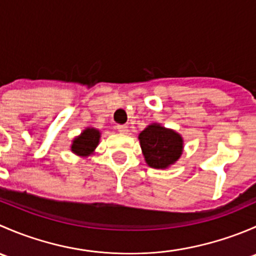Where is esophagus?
Wrapping results in <instances>:
<instances>
[{
	"label": "esophagus",
	"mask_w": 256,
	"mask_h": 256,
	"mask_svg": "<svg viewBox=\"0 0 256 256\" xmlns=\"http://www.w3.org/2000/svg\"><path fill=\"white\" fill-rule=\"evenodd\" d=\"M116 128H118V132H121V134H128V128L126 125H118L116 126Z\"/></svg>",
	"instance_id": "obj_1"
}]
</instances>
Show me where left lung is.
<instances>
[{"mask_svg": "<svg viewBox=\"0 0 256 256\" xmlns=\"http://www.w3.org/2000/svg\"><path fill=\"white\" fill-rule=\"evenodd\" d=\"M144 160L152 168H166L182 154V138L174 131L154 124L138 136Z\"/></svg>", "mask_w": 256, "mask_h": 256, "instance_id": "8db88e82", "label": "left lung"}]
</instances>
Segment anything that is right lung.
<instances>
[{"label": "right lung", "mask_w": 256, "mask_h": 256, "mask_svg": "<svg viewBox=\"0 0 256 256\" xmlns=\"http://www.w3.org/2000/svg\"><path fill=\"white\" fill-rule=\"evenodd\" d=\"M100 132L95 128H86L82 135L78 136L72 144V151L80 156L90 154L99 144Z\"/></svg>", "instance_id": "obj_1"}]
</instances>
